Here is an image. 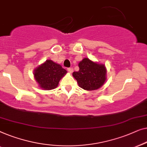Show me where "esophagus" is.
Here are the masks:
<instances>
[{
    "label": "esophagus",
    "instance_id": "esophagus-1",
    "mask_svg": "<svg viewBox=\"0 0 147 147\" xmlns=\"http://www.w3.org/2000/svg\"><path fill=\"white\" fill-rule=\"evenodd\" d=\"M67 70H68V71H69L70 73H72L73 72V68H68Z\"/></svg>",
    "mask_w": 147,
    "mask_h": 147
}]
</instances>
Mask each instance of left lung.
I'll use <instances>...</instances> for the list:
<instances>
[{"label": "left lung", "instance_id": "left-lung-1", "mask_svg": "<svg viewBox=\"0 0 147 147\" xmlns=\"http://www.w3.org/2000/svg\"><path fill=\"white\" fill-rule=\"evenodd\" d=\"M78 67L79 71L74 72L73 76L80 88L86 90H94L104 84L107 78V70L104 65L84 58L78 64Z\"/></svg>", "mask_w": 147, "mask_h": 147}]
</instances>
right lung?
Here are the masks:
<instances>
[{
    "instance_id": "right-lung-1",
    "label": "right lung",
    "mask_w": 147,
    "mask_h": 147,
    "mask_svg": "<svg viewBox=\"0 0 147 147\" xmlns=\"http://www.w3.org/2000/svg\"><path fill=\"white\" fill-rule=\"evenodd\" d=\"M67 73L61 65L51 60H47L34 69V76L41 88L52 90L57 87L60 80Z\"/></svg>"
}]
</instances>
